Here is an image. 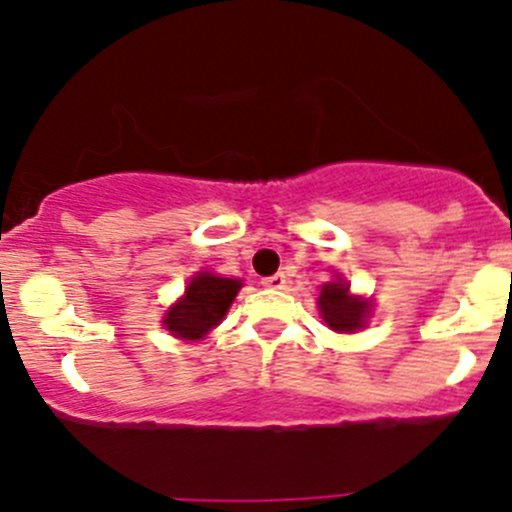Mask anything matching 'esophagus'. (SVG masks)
<instances>
[{
    "instance_id": "34e87169",
    "label": "esophagus",
    "mask_w": 512,
    "mask_h": 512,
    "mask_svg": "<svg viewBox=\"0 0 512 512\" xmlns=\"http://www.w3.org/2000/svg\"><path fill=\"white\" fill-rule=\"evenodd\" d=\"M262 287H265V290H282V287H285V275L277 272V275L262 277Z\"/></svg>"
}]
</instances>
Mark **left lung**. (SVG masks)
Segmentation results:
<instances>
[{"mask_svg":"<svg viewBox=\"0 0 512 512\" xmlns=\"http://www.w3.org/2000/svg\"><path fill=\"white\" fill-rule=\"evenodd\" d=\"M347 282H327L320 292V305L322 320L337 332H352L362 327L367 312V302L360 297H352L347 292Z\"/></svg>","mask_w":512,"mask_h":512,"instance_id":"obj_1","label":"left lung"}]
</instances>
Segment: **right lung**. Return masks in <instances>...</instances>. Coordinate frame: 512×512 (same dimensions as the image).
Returning a JSON list of instances; mask_svg holds the SVG:
<instances>
[{"instance_id": "add662e5", "label": "right lung", "mask_w": 512, "mask_h": 512, "mask_svg": "<svg viewBox=\"0 0 512 512\" xmlns=\"http://www.w3.org/2000/svg\"><path fill=\"white\" fill-rule=\"evenodd\" d=\"M240 287V280H227V277L202 272L187 285L185 297L175 307H170L165 327L182 340H200L212 327L220 325Z\"/></svg>"}]
</instances>
